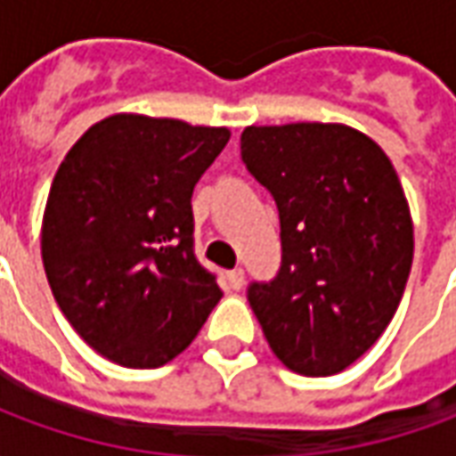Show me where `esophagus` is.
Returning <instances> with one entry per match:
<instances>
[{"label": "esophagus", "instance_id": "esophagus-1", "mask_svg": "<svg viewBox=\"0 0 456 456\" xmlns=\"http://www.w3.org/2000/svg\"><path fill=\"white\" fill-rule=\"evenodd\" d=\"M225 281L231 285V290H240L246 285V273H243V268H235L225 275Z\"/></svg>", "mask_w": 456, "mask_h": 456}]
</instances>
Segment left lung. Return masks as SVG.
<instances>
[{"instance_id":"8db88e82","label":"left lung","mask_w":456,"mask_h":456,"mask_svg":"<svg viewBox=\"0 0 456 456\" xmlns=\"http://www.w3.org/2000/svg\"><path fill=\"white\" fill-rule=\"evenodd\" d=\"M240 156L275 198L282 260L253 282L270 350L297 375L342 372L378 342L410 278V206L387 153L345 124L248 126Z\"/></svg>"}]
</instances>
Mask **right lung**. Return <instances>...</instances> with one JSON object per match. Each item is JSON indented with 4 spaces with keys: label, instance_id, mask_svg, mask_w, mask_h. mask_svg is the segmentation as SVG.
Returning <instances> with one entry per match:
<instances>
[{
    "label": "right lung",
    "instance_id": "1",
    "mask_svg": "<svg viewBox=\"0 0 456 456\" xmlns=\"http://www.w3.org/2000/svg\"><path fill=\"white\" fill-rule=\"evenodd\" d=\"M228 128L114 114L59 166L42 260L71 328L116 365L151 370L193 342L223 297L193 253L191 196Z\"/></svg>",
    "mask_w": 456,
    "mask_h": 456
}]
</instances>
